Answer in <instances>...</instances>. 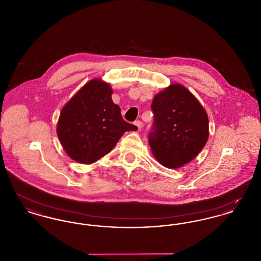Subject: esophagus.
Listing matches in <instances>:
<instances>
[{"label": "esophagus", "mask_w": 261, "mask_h": 261, "mask_svg": "<svg viewBox=\"0 0 261 261\" xmlns=\"http://www.w3.org/2000/svg\"><path fill=\"white\" fill-rule=\"evenodd\" d=\"M134 124L136 125L137 128H138V130L139 131H141L142 130V128H143V122L142 121H140V120H138V121H135V123Z\"/></svg>", "instance_id": "34e87169"}]
</instances>
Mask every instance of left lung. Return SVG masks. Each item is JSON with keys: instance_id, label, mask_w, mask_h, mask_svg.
Wrapping results in <instances>:
<instances>
[{"instance_id": "1", "label": "left lung", "mask_w": 261, "mask_h": 261, "mask_svg": "<svg viewBox=\"0 0 261 261\" xmlns=\"http://www.w3.org/2000/svg\"><path fill=\"white\" fill-rule=\"evenodd\" d=\"M151 110L154 121L149 143L156 161L171 169L192 162L210 135L208 116L198 99L174 83L154 96Z\"/></svg>"}]
</instances>
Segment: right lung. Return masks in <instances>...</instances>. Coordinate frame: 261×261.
Masks as SVG:
<instances>
[{"instance_id":"1","label":"right lung","mask_w":261,"mask_h":261,"mask_svg":"<svg viewBox=\"0 0 261 261\" xmlns=\"http://www.w3.org/2000/svg\"><path fill=\"white\" fill-rule=\"evenodd\" d=\"M111 85L94 78L69 99L60 113L57 133L67 155L91 164L112 150L126 131L137 126L122 119Z\"/></svg>"}]
</instances>
